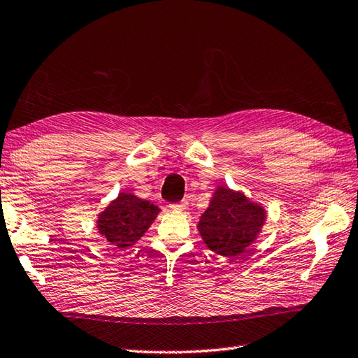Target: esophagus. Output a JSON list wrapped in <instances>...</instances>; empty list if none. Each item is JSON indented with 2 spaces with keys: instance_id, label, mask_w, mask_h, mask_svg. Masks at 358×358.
<instances>
[{
  "instance_id": "34e87169",
  "label": "esophagus",
  "mask_w": 358,
  "mask_h": 358,
  "mask_svg": "<svg viewBox=\"0 0 358 358\" xmlns=\"http://www.w3.org/2000/svg\"><path fill=\"white\" fill-rule=\"evenodd\" d=\"M187 206H188V202L182 201V202H178V203H171L170 208L174 210V211H184L187 208Z\"/></svg>"
}]
</instances>
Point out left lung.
I'll return each mask as SVG.
<instances>
[{"mask_svg": "<svg viewBox=\"0 0 358 358\" xmlns=\"http://www.w3.org/2000/svg\"><path fill=\"white\" fill-rule=\"evenodd\" d=\"M266 222V210L244 193L220 185L208 208L203 211L198 230L210 250L222 257H238L258 238Z\"/></svg>", "mask_w": 358, "mask_h": 358, "instance_id": "obj_1", "label": "left lung"}]
</instances>
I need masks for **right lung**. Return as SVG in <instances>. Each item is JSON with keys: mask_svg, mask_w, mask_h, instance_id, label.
<instances>
[{"mask_svg": "<svg viewBox=\"0 0 358 358\" xmlns=\"http://www.w3.org/2000/svg\"><path fill=\"white\" fill-rule=\"evenodd\" d=\"M159 211V207L150 201L131 193H119L117 198L99 215L97 230L117 249H128L150 229Z\"/></svg>", "mask_w": 358, "mask_h": 358, "instance_id": "obj_1", "label": "right lung"}]
</instances>
